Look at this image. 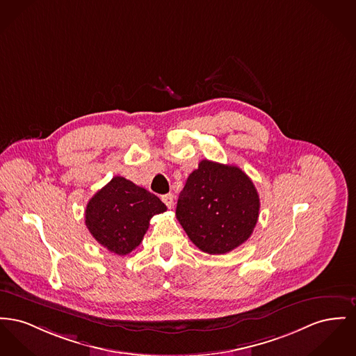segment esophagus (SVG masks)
I'll return each mask as SVG.
<instances>
[{
	"label": "esophagus",
	"instance_id": "esophagus-1",
	"mask_svg": "<svg viewBox=\"0 0 356 356\" xmlns=\"http://www.w3.org/2000/svg\"><path fill=\"white\" fill-rule=\"evenodd\" d=\"M161 200L164 202V204L167 206L168 209H173V206H175V196H173L172 193L164 195V196L161 197Z\"/></svg>",
	"mask_w": 356,
	"mask_h": 356
}]
</instances>
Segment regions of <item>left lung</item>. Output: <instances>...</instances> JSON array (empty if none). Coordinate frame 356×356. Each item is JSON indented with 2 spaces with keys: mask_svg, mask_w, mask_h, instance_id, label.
Returning <instances> with one entry per match:
<instances>
[{
  "mask_svg": "<svg viewBox=\"0 0 356 356\" xmlns=\"http://www.w3.org/2000/svg\"><path fill=\"white\" fill-rule=\"evenodd\" d=\"M259 196L250 177L235 165L202 160L179 195L176 218L195 246L226 254L250 238Z\"/></svg>",
  "mask_w": 356,
  "mask_h": 356,
  "instance_id": "8db88e82",
  "label": "left lung"
}]
</instances>
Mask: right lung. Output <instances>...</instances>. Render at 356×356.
Returning <instances> with one entry per match:
<instances>
[{
  "label": "right lung",
  "mask_w": 356,
  "mask_h": 356,
  "mask_svg": "<svg viewBox=\"0 0 356 356\" xmlns=\"http://www.w3.org/2000/svg\"><path fill=\"white\" fill-rule=\"evenodd\" d=\"M164 211L156 195L115 176L90 199L86 226L107 250L126 255L143 242L152 216Z\"/></svg>",
  "instance_id": "1"
}]
</instances>
